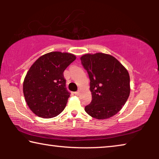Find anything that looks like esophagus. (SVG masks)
I'll use <instances>...</instances> for the list:
<instances>
[{
  "instance_id": "obj_1",
  "label": "esophagus",
  "mask_w": 159,
  "mask_h": 159,
  "mask_svg": "<svg viewBox=\"0 0 159 159\" xmlns=\"http://www.w3.org/2000/svg\"><path fill=\"white\" fill-rule=\"evenodd\" d=\"M75 94L76 95H80V91H77V92L75 93Z\"/></svg>"
}]
</instances>
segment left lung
I'll return each mask as SVG.
<instances>
[{
    "label": "left lung",
    "instance_id": "left-lung-1",
    "mask_svg": "<svg viewBox=\"0 0 159 159\" xmlns=\"http://www.w3.org/2000/svg\"><path fill=\"white\" fill-rule=\"evenodd\" d=\"M80 60L90 80L92 101L84 107L87 114L98 119L114 116L129 98L127 70L114 56L103 53L85 54Z\"/></svg>",
    "mask_w": 159,
    "mask_h": 159
}]
</instances>
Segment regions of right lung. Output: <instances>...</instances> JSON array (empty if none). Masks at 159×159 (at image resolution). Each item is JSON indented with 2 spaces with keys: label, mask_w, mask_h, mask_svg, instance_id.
<instances>
[{
  "label": "right lung",
  "mask_w": 159,
  "mask_h": 159,
  "mask_svg": "<svg viewBox=\"0 0 159 159\" xmlns=\"http://www.w3.org/2000/svg\"><path fill=\"white\" fill-rule=\"evenodd\" d=\"M76 59L71 53L55 51L40 56L30 67L23 83V93L30 110L39 117L53 118L66 107L70 93L64 71Z\"/></svg>",
  "instance_id": "add662e5"
}]
</instances>
